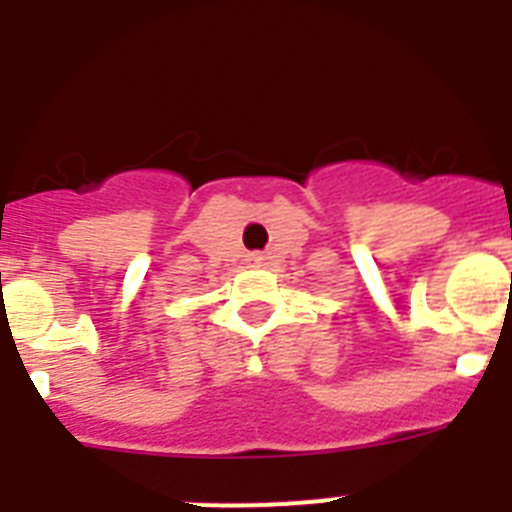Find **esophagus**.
Instances as JSON below:
<instances>
[{"instance_id":"34e87169","label":"esophagus","mask_w":512,"mask_h":512,"mask_svg":"<svg viewBox=\"0 0 512 512\" xmlns=\"http://www.w3.org/2000/svg\"><path fill=\"white\" fill-rule=\"evenodd\" d=\"M251 261H253V264H261V256H259V253H251Z\"/></svg>"}]
</instances>
